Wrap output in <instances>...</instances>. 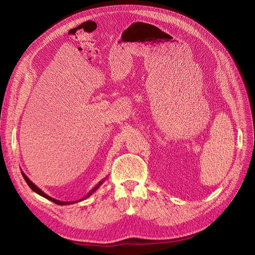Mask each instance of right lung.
<instances>
[{"label":"right lung","mask_w":255,"mask_h":255,"mask_svg":"<svg viewBox=\"0 0 255 255\" xmlns=\"http://www.w3.org/2000/svg\"><path fill=\"white\" fill-rule=\"evenodd\" d=\"M21 174H22V176H23V178H25V180H26V183L28 184V186L35 192V193H37L38 195H40V196H42V197H44V198H46V199H48V200H51V201H53V202H55L56 204H59V205H66V204H72V203H76V202H80V201H82V200H84V199H86V198H88L90 195H92V194L98 190L100 187H101V185L104 183L105 181V179H103V180H101L100 183L96 185L94 188H92L88 193H87V195L85 196V197H83V198H81V199H79V200H75V201H61V200H57V199H55V198H52L51 196H48V195H46V194L43 192V191H41L37 186H36L35 184H33L32 181L28 178V176L23 173L22 171H21ZM107 178V177H106Z\"/></svg>","instance_id":"obj_1"}]
</instances>
